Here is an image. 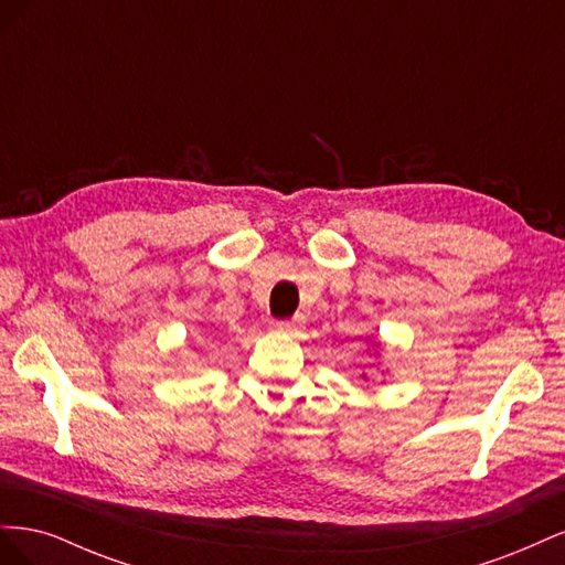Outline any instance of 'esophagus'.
<instances>
[{
	"label": "esophagus",
	"mask_w": 565,
	"mask_h": 565,
	"mask_svg": "<svg viewBox=\"0 0 565 565\" xmlns=\"http://www.w3.org/2000/svg\"><path fill=\"white\" fill-rule=\"evenodd\" d=\"M278 332H285V334H297L303 330V318H292V320H282L276 324Z\"/></svg>",
	"instance_id": "esophagus-1"
}]
</instances>
